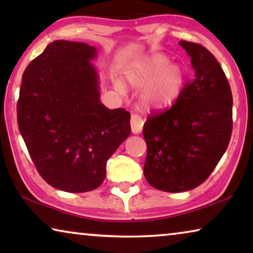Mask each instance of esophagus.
I'll use <instances>...</instances> for the list:
<instances>
[{"mask_svg":"<svg viewBox=\"0 0 253 253\" xmlns=\"http://www.w3.org/2000/svg\"><path fill=\"white\" fill-rule=\"evenodd\" d=\"M144 120L138 115V114H132L131 115V130L133 133H140L143 130Z\"/></svg>","mask_w":253,"mask_h":253,"instance_id":"34e87169","label":"esophagus"}]
</instances>
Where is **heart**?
<instances>
[{"mask_svg":"<svg viewBox=\"0 0 253 253\" xmlns=\"http://www.w3.org/2000/svg\"><path fill=\"white\" fill-rule=\"evenodd\" d=\"M126 82L134 88H146L143 103L148 108H164L171 105L181 92L184 82V71L179 65H170V61L162 54H154L136 61L126 68ZM116 87L124 91L123 85Z\"/></svg>","mask_w":253,"mask_h":253,"instance_id":"1","label":"heart"}]
</instances>
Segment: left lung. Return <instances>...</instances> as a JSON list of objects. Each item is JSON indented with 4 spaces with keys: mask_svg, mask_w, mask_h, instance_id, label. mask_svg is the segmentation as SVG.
Returning a JSON list of instances; mask_svg holds the SVG:
<instances>
[{
    "mask_svg": "<svg viewBox=\"0 0 253 253\" xmlns=\"http://www.w3.org/2000/svg\"><path fill=\"white\" fill-rule=\"evenodd\" d=\"M195 70L169 109L144 124V175L155 189L182 192L205 182L226 152L233 131V95L214 55L199 43L179 41Z\"/></svg>",
    "mask_w": 253,
    "mask_h": 253,
    "instance_id": "left-lung-1",
    "label": "left lung"
}]
</instances>
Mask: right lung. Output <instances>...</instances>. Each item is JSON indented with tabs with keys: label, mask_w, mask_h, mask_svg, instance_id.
Returning <instances> with one entry per match:
<instances>
[{
	"label": "right lung",
	"mask_w": 253,
	"mask_h": 253,
	"mask_svg": "<svg viewBox=\"0 0 253 253\" xmlns=\"http://www.w3.org/2000/svg\"><path fill=\"white\" fill-rule=\"evenodd\" d=\"M95 47L56 40L27 65L17 102L18 127L37 170L67 192L91 191L131 132L130 113L100 101Z\"/></svg>",
	"instance_id": "add662e5"
}]
</instances>
